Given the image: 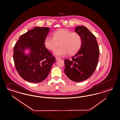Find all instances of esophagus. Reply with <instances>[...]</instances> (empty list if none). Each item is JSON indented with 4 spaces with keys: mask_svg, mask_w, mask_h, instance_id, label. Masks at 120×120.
<instances>
[{
    "mask_svg": "<svg viewBox=\"0 0 120 120\" xmlns=\"http://www.w3.org/2000/svg\"><path fill=\"white\" fill-rule=\"evenodd\" d=\"M55 58H56V60H59L60 59V57H58V56H56V57H55Z\"/></svg>",
    "mask_w": 120,
    "mask_h": 120,
    "instance_id": "obj_1",
    "label": "esophagus"
}]
</instances>
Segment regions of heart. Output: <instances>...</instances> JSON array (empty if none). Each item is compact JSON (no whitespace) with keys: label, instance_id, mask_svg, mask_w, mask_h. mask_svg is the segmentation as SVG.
Here are the masks:
<instances>
[{"label":"heart","instance_id":"1","mask_svg":"<svg viewBox=\"0 0 120 120\" xmlns=\"http://www.w3.org/2000/svg\"><path fill=\"white\" fill-rule=\"evenodd\" d=\"M53 38L47 37L44 40V45L47 49L54 52L60 44L61 47L55 52L58 56H64L69 53L72 55L76 53L82 45L81 37L76 32H71L66 29H60L55 31Z\"/></svg>","mask_w":120,"mask_h":120}]
</instances>
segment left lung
<instances>
[{"label": "left lung", "instance_id": "8db88e82", "mask_svg": "<svg viewBox=\"0 0 120 120\" xmlns=\"http://www.w3.org/2000/svg\"><path fill=\"white\" fill-rule=\"evenodd\" d=\"M75 31L81 37L80 49L71 60H64V72L71 80L82 81L90 77L97 68L99 49L95 36L86 27L76 26Z\"/></svg>", "mask_w": 120, "mask_h": 120}]
</instances>
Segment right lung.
<instances>
[{
  "instance_id": "add662e5",
  "label": "right lung",
  "mask_w": 120,
  "mask_h": 120,
  "mask_svg": "<svg viewBox=\"0 0 120 120\" xmlns=\"http://www.w3.org/2000/svg\"><path fill=\"white\" fill-rule=\"evenodd\" d=\"M49 32L48 27H35L20 37L14 47L13 59L20 76L27 81L38 83L44 80L50 73L55 57L44 45ZM29 49L26 54L24 50Z\"/></svg>"
}]
</instances>
